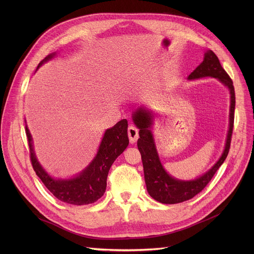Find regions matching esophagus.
Here are the masks:
<instances>
[{"mask_svg":"<svg viewBox=\"0 0 254 254\" xmlns=\"http://www.w3.org/2000/svg\"><path fill=\"white\" fill-rule=\"evenodd\" d=\"M127 136L129 139V142L131 144H134L137 142L138 138H139V130L136 127L134 126H129L127 128Z\"/></svg>","mask_w":254,"mask_h":254,"instance_id":"1","label":"esophagus"}]
</instances>
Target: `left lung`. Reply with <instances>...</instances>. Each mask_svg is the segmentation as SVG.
I'll return each instance as SVG.
<instances>
[{
  "instance_id": "left-lung-1",
  "label": "left lung",
  "mask_w": 254,
  "mask_h": 254,
  "mask_svg": "<svg viewBox=\"0 0 254 254\" xmlns=\"http://www.w3.org/2000/svg\"><path fill=\"white\" fill-rule=\"evenodd\" d=\"M203 77L216 78L230 90V125L228 135H226L225 146L221 156L206 173L193 180H180L172 177L163 167L155 147L153 135L150 127L153 124L151 111L144 107H140L134 112V123L140 128L138 140V149L141 153L144 178L146 189L148 193L155 201L162 204H177L192 198L198 192H201L206 185L214 176L216 171L225 161L230 151L231 139L234 127V112H235V88L232 79L221 66L218 58L212 50H207L204 55L203 62L188 77L189 80H194Z\"/></svg>"
}]
</instances>
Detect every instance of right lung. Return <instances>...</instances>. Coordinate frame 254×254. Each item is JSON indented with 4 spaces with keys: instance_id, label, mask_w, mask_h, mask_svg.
Returning <instances> with one entry per match:
<instances>
[{
    "instance_id": "right-lung-1",
    "label": "right lung",
    "mask_w": 254,
    "mask_h": 254,
    "mask_svg": "<svg viewBox=\"0 0 254 254\" xmlns=\"http://www.w3.org/2000/svg\"><path fill=\"white\" fill-rule=\"evenodd\" d=\"M56 55V52L50 53L39 64L37 70L44 63L55 58ZM25 134L30 146L31 162L37 176L60 201L77 206L92 204L103 196L107 188L109 170L115 159L126 150L128 145L127 120L123 119L114 127L106 129L96 156L84 170L72 178L58 179L50 176L40 165L35 154L33 138L26 124Z\"/></svg>"
}]
</instances>
